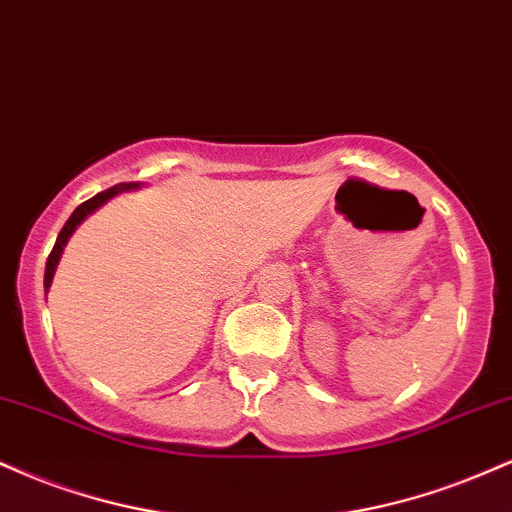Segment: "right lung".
Listing matches in <instances>:
<instances>
[{"label":"right lung","instance_id":"right-lung-1","mask_svg":"<svg viewBox=\"0 0 512 512\" xmlns=\"http://www.w3.org/2000/svg\"><path fill=\"white\" fill-rule=\"evenodd\" d=\"M128 188H131V186H114V188L104 190V193H97L95 197H90V200H85L83 205H78L76 209H73V214L69 217V221H66V224H64V229L59 231L57 243H54V248H52V252H49V257H47V267H45V288H49V283H52V276H54V269H57V262H59V257H61V250H64L66 240H69V236L73 233V229H76V226L80 224V221H83L85 217H88L90 212H95L97 207L104 205V202H107L109 197H114L116 193H121V190H128Z\"/></svg>","mask_w":512,"mask_h":512}]
</instances>
